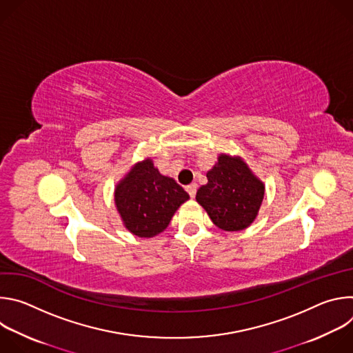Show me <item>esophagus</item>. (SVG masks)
I'll return each instance as SVG.
<instances>
[{"instance_id": "1", "label": "esophagus", "mask_w": 353, "mask_h": 353, "mask_svg": "<svg viewBox=\"0 0 353 353\" xmlns=\"http://www.w3.org/2000/svg\"><path fill=\"white\" fill-rule=\"evenodd\" d=\"M185 190H187V192L190 194V196H191V198H194V196H195V194H196V184H195V183H192V184L187 185V187H185Z\"/></svg>"}]
</instances>
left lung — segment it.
I'll list each match as a JSON object with an SVG mask.
<instances>
[{"label":"left lung","instance_id":"left-lung-1","mask_svg":"<svg viewBox=\"0 0 353 353\" xmlns=\"http://www.w3.org/2000/svg\"><path fill=\"white\" fill-rule=\"evenodd\" d=\"M195 199L222 230L248 228L259 215L265 185L240 157L221 154Z\"/></svg>","mask_w":353,"mask_h":353}]
</instances>
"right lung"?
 Masks as SVG:
<instances>
[{
    "label": "right lung",
    "mask_w": 353,
    "mask_h": 353,
    "mask_svg": "<svg viewBox=\"0 0 353 353\" xmlns=\"http://www.w3.org/2000/svg\"><path fill=\"white\" fill-rule=\"evenodd\" d=\"M188 198L183 187L172 177L161 174L149 158L135 163L114 190L121 221L138 237L162 233Z\"/></svg>",
    "instance_id": "right-lung-1"
}]
</instances>
